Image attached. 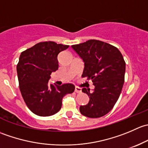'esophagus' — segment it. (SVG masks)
<instances>
[{"label": "esophagus", "mask_w": 148, "mask_h": 148, "mask_svg": "<svg viewBox=\"0 0 148 148\" xmlns=\"http://www.w3.org/2000/svg\"><path fill=\"white\" fill-rule=\"evenodd\" d=\"M75 92H76V93H80V92H82V89H81V88L78 87V86H76V87H75Z\"/></svg>", "instance_id": "esophagus-1"}]
</instances>
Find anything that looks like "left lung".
<instances>
[{"label":"left lung","instance_id":"left-lung-1","mask_svg":"<svg viewBox=\"0 0 148 148\" xmlns=\"http://www.w3.org/2000/svg\"><path fill=\"white\" fill-rule=\"evenodd\" d=\"M84 63L82 77L93 82L95 89L83 88L89 101L80 106L84 116L98 118L109 112L120 97L125 74V62L121 52L115 46L99 40L91 39L71 46Z\"/></svg>","mask_w":148,"mask_h":148}]
</instances>
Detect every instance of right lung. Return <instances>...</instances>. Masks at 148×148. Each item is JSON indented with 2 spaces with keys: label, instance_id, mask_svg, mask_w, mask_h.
I'll return each mask as SVG.
<instances>
[{
  "label": "right lung",
  "instance_id": "right-lung-1",
  "mask_svg": "<svg viewBox=\"0 0 148 148\" xmlns=\"http://www.w3.org/2000/svg\"><path fill=\"white\" fill-rule=\"evenodd\" d=\"M68 45L53 41L36 44L22 52L17 64L19 88L30 110L41 117L51 116L60 110L62 99L74 92V85L50 84L51 74L59 68L57 56Z\"/></svg>",
  "mask_w": 148,
  "mask_h": 148
}]
</instances>
